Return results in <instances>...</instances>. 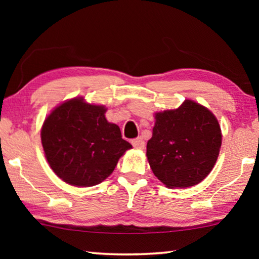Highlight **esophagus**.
Returning <instances> with one entry per match:
<instances>
[{
	"label": "esophagus",
	"mask_w": 259,
	"mask_h": 259,
	"mask_svg": "<svg viewBox=\"0 0 259 259\" xmlns=\"http://www.w3.org/2000/svg\"><path fill=\"white\" fill-rule=\"evenodd\" d=\"M131 144H133V146L135 148H137V150H143V148L145 147V142H144V139L140 137L134 139L133 142H131Z\"/></svg>",
	"instance_id": "34e87169"
}]
</instances>
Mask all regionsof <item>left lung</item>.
I'll use <instances>...</instances> for the list:
<instances>
[{"mask_svg":"<svg viewBox=\"0 0 259 259\" xmlns=\"http://www.w3.org/2000/svg\"><path fill=\"white\" fill-rule=\"evenodd\" d=\"M222 145L221 126L202 105L185 100L155 114L146 155L153 174L169 188L194 186L211 171Z\"/></svg>","mask_w":259,"mask_h":259,"instance_id":"8db88e82","label":"left lung"}]
</instances>
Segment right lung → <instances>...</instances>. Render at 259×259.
<instances>
[{
    "instance_id": "1",
    "label": "right lung",
    "mask_w": 259,
    "mask_h": 259,
    "mask_svg": "<svg viewBox=\"0 0 259 259\" xmlns=\"http://www.w3.org/2000/svg\"><path fill=\"white\" fill-rule=\"evenodd\" d=\"M104 106L74 98L59 105L47 117L42 146L51 169L73 186L89 187L105 181L131 144L121 130L107 122Z\"/></svg>"
}]
</instances>
